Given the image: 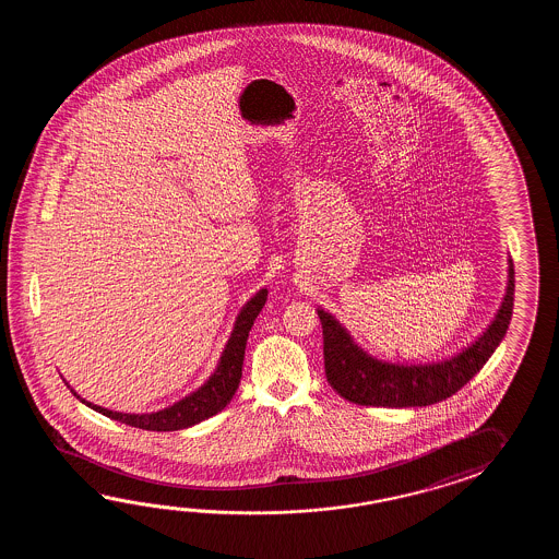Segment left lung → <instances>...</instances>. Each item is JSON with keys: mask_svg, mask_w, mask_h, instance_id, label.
<instances>
[{"mask_svg": "<svg viewBox=\"0 0 559 559\" xmlns=\"http://www.w3.org/2000/svg\"><path fill=\"white\" fill-rule=\"evenodd\" d=\"M513 262L508 260V285L498 313L486 332L452 357L428 364H400L373 357L357 344L344 323L318 308L323 330L325 378L344 400L376 407H416L438 404L462 390L498 349L513 311Z\"/></svg>", "mask_w": 559, "mask_h": 559, "instance_id": "8db88e82", "label": "left lung"}]
</instances>
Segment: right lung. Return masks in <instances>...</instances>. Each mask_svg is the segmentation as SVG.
Returning a JSON list of instances; mask_svg holds the SVG:
<instances>
[{
	"instance_id": "obj_1",
	"label": "right lung",
	"mask_w": 559,
	"mask_h": 559,
	"mask_svg": "<svg viewBox=\"0 0 559 559\" xmlns=\"http://www.w3.org/2000/svg\"><path fill=\"white\" fill-rule=\"evenodd\" d=\"M267 299V287H262L258 294L243 304L239 309L238 318L234 323V330L229 333L226 347L219 356V361L215 366L214 373L207 378V381L200 385L195 392L188 393L174 405H167L159 412L152 414H123V412H114L102 405L92 404L84 400L80 393L72 390L73 395L95 409L97 414L121 421L131 428L147 429V431H176V429H186L200 424L207 417L219 414L226 407L231 397L236 395L241 380V368H243V356H246V344L250 335L251 325L255 318L260 316L263 306ZM68 383V381H66Z\"/></svg>"
}]
</instances>
